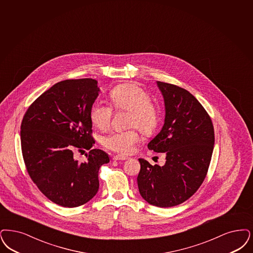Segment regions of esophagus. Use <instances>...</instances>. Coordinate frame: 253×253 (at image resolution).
I'll use <instances>...</instances> for the list:
<instances>
[{"instance_id":"esophagus-1","label":"esophagus","mask_w":253,"mask_h":253,"mask_svg":"<svg viewBox=\"0 0 253 253\" xmlns=\"http://www.w3.org/2000/svg\"><path fill=\"white\" fill-rule=\"evenodd\" d=\"M129 157L128 156H125L123 154H118V155H115L113 157V160L115 161H123V160H127Z\"/></svg>"}]
</instances>
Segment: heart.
Masks as SVG:
<instances>
[{
  "label": "heart",
  "instance_id": "heart-1",
  "mask_svg": "<svg viewBox=\"0 0 253 253\" xmlns=\"http://www.w3.org/2000/svg\"><path fill=\"white\" fill-rule=\"evenodd\" d=\"M112 105L117 111H129L127 117V130L114 131L103 136L102 146L113 152L128 154L133 151L139 140V131L151 134L156 129L159 115L156 107L151 102L149 94L140 86L124 84L116 86L110 92ZM91 122L101 130H106L111 124L113 108L103 101H94L89 110Z\"/></svg>",
  "mask_w": 253,
  "mask_h": 253
}]
</instances>
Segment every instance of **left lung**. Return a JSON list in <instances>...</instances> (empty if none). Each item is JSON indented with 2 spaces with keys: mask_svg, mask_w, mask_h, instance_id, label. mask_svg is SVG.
<instances>
[{
  "mask_svg": "<svg viewBox=\"0 0 253 253\" xmlns=\"http://www.w3.org/2000/svg\"><path fill=\"white\" fill-rule=\"evenodd\" d=\"M157 85L166 117L148 148L165 152L167 161L160 167L138 159L137 185L146 202L167 208L187 201L202 185L212 158L214 131L210 116L189 91L163 82Z\"/></svg>",
  "mask_w": 253,
  "mask_h": 253,
  "instance_id": "1",
  "label": "left lung"
}]
</instances>
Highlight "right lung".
I'll return each instance as SVG.
<instances>
[{
	"label": "right lung",
	"instance_id": "1",
	"mask_svg": "<svg viewBox=\"0 0 253 253\" xmlns=\"http://www.w3.org/2000/svg\"><path fill=\"white\" fill-rule=\"evenodd\" d=\"M98 82L71 79L53 84L34 101L20 125L21 152L27 172L50 201L63 207H78L99 190V169L108 155L92 149L89 117L99 95ZM89 150L87 161L75 160V150Z\"/></svg>",
	"mask_w": 253,
	"mask_h": 253
}]
</instances>
